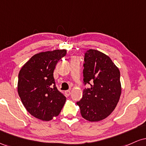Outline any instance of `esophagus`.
Returning a JSON list of instances; mask_svg holds the SVG:
<instances>
[{"label": "esophagus", "instance_id": "esophagus-1", "mask_svg": "<svg viewBox=\"0 0 146 146\" xmlns=\"http://www.w3.org/2000/svg\"><path fill=\"white\" fill-rule=\"evenodd\" d=\"M65 94H66V96H69L70 95H71V90H67L65 91Z\"/></svg>", "mask_w": 146, "mask_h": 146}]
</instances>
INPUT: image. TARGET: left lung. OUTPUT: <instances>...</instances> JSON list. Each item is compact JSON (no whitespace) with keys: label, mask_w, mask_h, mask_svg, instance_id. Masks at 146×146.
Returning a JSON list of instances; mask_svg holds the SVG:
<instances>
[{"label":"left lung","mask_w":146,"mask_h":146,"mask_svg":"<svg viewBox=\"0 0 146 146\" xmlns=\"http://www.w3.org/2000/svg\"><path fill=\"white\" fill-rule=\"evenodd\" d=\"M83 97L77 102L80 113L89 121L106 118L117 106L121 93L120 72L108 56L95 49L84 54Z\"/></svg>","instance_id":"1"}]
</instances>
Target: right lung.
I'll return each instance as SVG.
<instances>
[{
  "label": "right lung",
  "mask_w": 146,
  "mask_h": 146,
  "mask_svg": "<svg viewBox=\"0 0 146 146\" xmlns=\"http://www.w3.org/2000/svg\"><path fill=\"white\" fill-rule=\"evenodd\" d=\"M66 54L65 49L37 53L19 72L18 95L27 110L37 119L50 121L64 105L66 98L57 88L53 71Z\"/></svg>",
  "instance_id": "1"
}]
</instances>
